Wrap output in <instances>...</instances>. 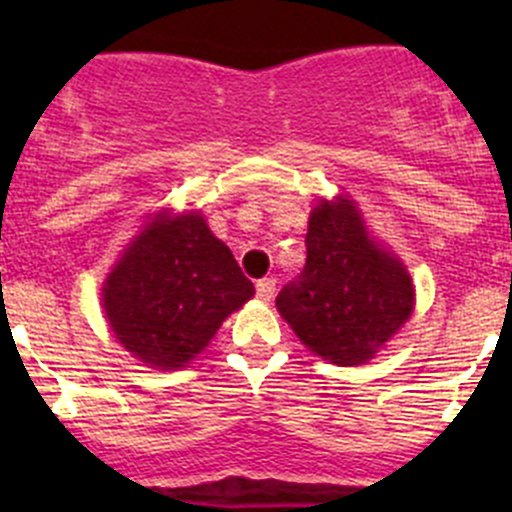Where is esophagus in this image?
<instances>
[{"mask_svg":"<svg viewBox=\"0 0 512 512\" xmlns=\"http://www.w3.org/2000/svg\"><path fill=\"white\" fill-rule=\"evenodd\" d=\"M255 289H257V297H260L262 302H270V299L275 297V280H272V277H262V280L255 285Z\"/></svg>","mask_w":512,"mask_h":512,"instance_id":"esophagus-1","label":"esophagus"}]
</instances>
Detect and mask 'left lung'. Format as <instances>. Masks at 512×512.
<instances>
[{
	"label": "left lung",
	"instance_id": "1",
	"mask_svg": "<svg viewBox=\"0 0 512 512\" xmlns=\"http://www.w3.org/2000/svg\"><path fill=\"white\" fill-rule=\"evenodd\" d=\"M304 245V270L280 289L277 309L322 359L342 366L371 359L411 317L409 272L369 240L352 200L319 203Z\"/></svg>",
	"mask_w": 512,
	"mask_h": 512
}]
</instances>
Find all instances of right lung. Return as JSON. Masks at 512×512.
Here are the masks:
<instances>
[{"label":"right lung","mask_w":512,"mask_h":512,"mask_svg":"<svg viewBox=\"0 0 512 512\" xmlns=\"http://www.w3.org/2000/svg\"><path fill=\"white\" fill-rule=\"evenodd\" d=\"M252 294V282L203 215H158L108 275L103 312L133 356L178 369Z\"/></svg>","instance_id":"obj_1"}]
</instances>
